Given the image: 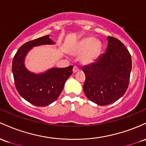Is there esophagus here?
Returning <instances> with one entry per match:
<instances>
[{
  "mask_svg": "<svg viewBox=\"0 0 146 146\" xmlns=\"http://www.w3.org/2000/svg\"><path fill=\"white\" fill-rule=\"evenodd\" d=\"M78 71H79V68H78L77 66H76V65H74L73 68V72L76 73V72H77Z\"/></svg>",
  "mask_w": 146,
  "mask_h": 146,
  "instance_id": "esophagus-1",
  "label": "esophagus"
}]
</instances>
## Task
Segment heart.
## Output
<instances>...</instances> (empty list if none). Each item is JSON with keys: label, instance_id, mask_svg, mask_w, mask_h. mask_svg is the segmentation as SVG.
Instances as JSON below:
<instances>
[{"label": "heart", "instance_id": "b5f03b06", "mask_svg": "<svg viewBox=\"0 0 146 146\" xmlns=\"http://www.w3.org/2000/svg\"><path fill=\"white\" fill-rule=\"evenodd\" d=\"M101 50L100 41L94 40L92 37H87L82 39L74 47L73 53L81 56L80 60L84 64H90L97 58Z\"/></svg>", "mask_w": 146, "mask_h": 146}]
</instances>
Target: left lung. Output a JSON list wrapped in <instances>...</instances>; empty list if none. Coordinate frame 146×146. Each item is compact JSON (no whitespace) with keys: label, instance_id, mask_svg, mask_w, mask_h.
Returning <instances> with one entry per match:
<instances>
[{"label":"left lung","instance_id":"left-lung-1","mask_svg":"<svg viewBox=\"0 0 146 146\" xmlns=\"http://www.w3.org/2000/svg\"><path fill=\"white\" fill-rule=\"evenodd\" d=\"M108 42L106 53L82 68L86 74L85 94L99 106L111 104L123 96L132 70V58L125 45L112 36H108Z\"/></svg>","mask_w":146,"mask_h":146}]
</instances>
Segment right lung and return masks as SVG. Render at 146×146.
<instances>
[{"label": "right lung", "instance_id": "right-lung-1", "mask_svg": "<svg viewBox=\"0 0 146 146\" xmlns=\"http://www.w3.org/2000/svg\"><path fill=\"white\" fill-rule=\"evenodd\" d=\"M54 43L49 35L30 40L18 50L13 58L12 73L16 90L24 99L36 106H47L55 101L72 74V65L53 68L40 74L31 72L25 66V58L32 47Z\"/></svg>", "mask_w": 146, "mask_h": 146}]
</instances>
